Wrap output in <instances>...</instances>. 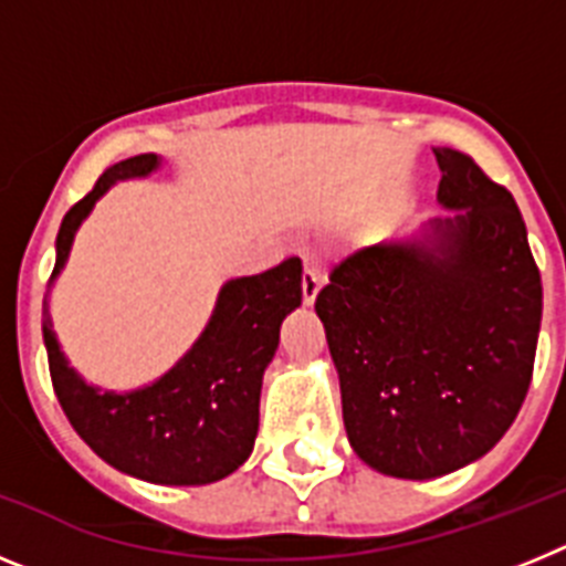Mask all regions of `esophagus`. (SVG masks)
Here are the masks:
<instances>
[{"mask_svg":"<svg viewBox=\"0 0 566 566\" xmlns=\"http://www.w3.org/2000/svg\"><path fill=\"white\" fill-rule=\"evenodd\" d=\"M323 280H326L323 269H319L317 263H306V272H303V303H306V306H312L314 300H317Z\"/></svg>","mask_w":566,"mask_h":566,"instance_id":"obj_1","label":"esophagus"}]
</instances>
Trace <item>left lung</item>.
Returning <instances> with one entry per match:
<instances>
[{"instance_id":"obj_1","label":"left lung","mask_w":566,"mask_h":566,"mask_svg":"<svg viewBox=\"0 0 566 566\" xmlns=\"http://www.w3.org/2000/svg\"><path fill=\"white\" fill-rule=\"evenodd\" d=\"M448 218L359 249L317 294L354 453L397 479L476 462L527 397L542 274L513 195L433 147Z\"/></svg>"}]
</instances>
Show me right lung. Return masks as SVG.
Wrapping results in <instances>:
<instances>
[{
  "label": "right lung",
  "instance_id": "add662e5",
  "mask_svg": "<svg viewBox=\"0 0 566 566\" xmlns=\"http://www.w3.org/2000/svg\"><path fill=\"white\" fill-rule=\"evenodd\" d=\"M161 164L155 153L113 164L93 192L64 214L50 286L62 274L78 227L98 198L113 184L158 172ZM300 300V258L283 260L263 274L227 280L192 348L164 377L135 391H102L67 363L44 300V348L62 411L78 437L127 476L178 488L218 482L252 453L263 371L277 352L283 319Z\"/></svg>",
  "mask_w": 566,
  "mask_h": 566
}]
</instances>
